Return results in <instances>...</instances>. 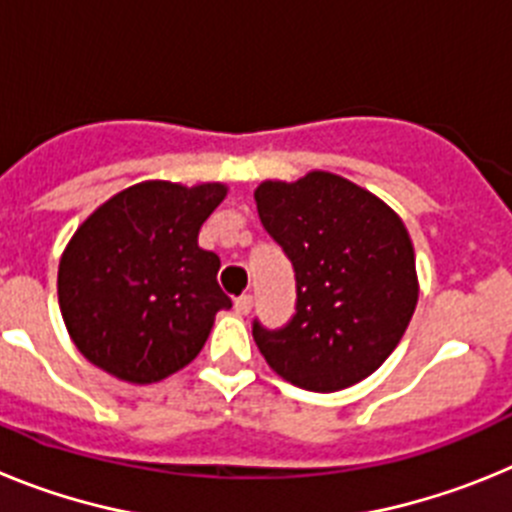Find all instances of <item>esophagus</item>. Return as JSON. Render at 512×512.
<instances>
[{
  "label": "esophagus",
  "mask_w": 512,
  "mask_h": 512,
  "mask_svg": "<svg viewBox=\"0 0 512 512\" xmlns=\"http://www.w3.org/2000/svg\"><path fill=\"white\" fill-rule=\"evenodd\" d=\"M233 307H235V312H238V315H248V312H251V307H253V297L251 295L238 297Z\"/></svg>",
  "instance_id": "1"
}]
</instances>
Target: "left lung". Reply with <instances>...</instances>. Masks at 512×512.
Instances as JSON below:
<instances>
[{
  "instance_id": "obj_1",
  "label": "left lung",
  "mask_w": 512,
  "mask_h": 512,
  "mask_svg": "<svg viewBox=\"0 0 512 512\" xmlns=\"http://www.w3.org/2000/svg\"><path fill=\"white\" fill-rule=\"evenodd\" d=\"M253 197L297 282L287 325L253 320L266 364L310 392L346 390L377 372L418 305L413 241L397 212L328 171L264 182Z\"/></svg>"
}]
</instances>
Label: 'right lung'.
I'll list each match as a JSON object with an SVG mask.
<instances>
[{
    "label": "right lung",
    "mask_w": 512,
    "mask_h": 512,
    "mask_svg": "<svg viewBox=\"0 0 512 512\" xmlns=\"http://www.w3.org/2000/svg\"><path fill=\"white\" fill-rule=\"evenodd\" d=\"M225 184L140 182L79 225L58 264V305L94 366L133 384L179 372L200 354L215 315L233 302L220 259L197 246Z\"/></svg>",
    "instance_id": "obj_1"
}]
</instances>
